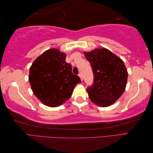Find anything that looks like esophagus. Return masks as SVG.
I'll return each instance as SVG.
<instances>
[{
	"label": "esophagus",
	"mask_w": 153,
	"mask_h": 153,
	"mask_svg": "<svg viewBox=\"0 0 153 153\" xmlns=\"http://www.w3.org/2000/svg\"><path fill=\"white\" fill-rule=\"evenodd\" d=\"M79 77H80V79H81V80H82V82L83 81V79H82V74H79Z\"/></svg>",
	"instance_id": "esophagus-1"
}]
</instances>
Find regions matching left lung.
<instances>
[{"label": "left lung", "instance_id": "8db88e82", "mask_svg": "<svg viewBox=\"0 0 153 153\" xmlns=\"http://www.w3.org/2000/svg\"><path fill=\"white\" fill-rule=\"evenodd\" d=\"M83 53L94 75L93 85L87 89L90 100L100 107L113 105L122 96L128 82V70L123 60L104 47Z\"/></svg>", "mask_w": 153, "mask_h": 153}]
</instances>
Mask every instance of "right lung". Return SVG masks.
Returning <instances> with one entry per match:
<instances>
[{"mask_svg": "<svg viewBox=\"0 0 153 153\" xmlns=\"http://www.w3.org/2000/svg\"><path fill=\"white\" fill-rule=\"evenodd\" d=\"M66 54L58 48H50L39 56L30 68L29 82L34 95L45 105L57 107L72 95L75 87L81 83L74 75Z\"/></svg>", "mask_w": 153, "mask_h": 153, "instance_id": "1", "label": "right lung"}]
</instances>
